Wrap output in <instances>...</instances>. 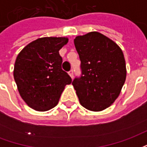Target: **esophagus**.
Instances as JSON below:
<instances>
[{"instance_id":"esophagus-1","label":"esophagus","mask_w":147,"mask_h":147,"mask_svg":"<svg viewBox=\"0 0 147 147\" xmlns=\"http://www.w3.org/2000/svg\"><path fill=\"white\" fill-rule=\"evenodd\" d=\"M68 74H69V76H71V79H73V77H74V74H73V70H71L69 72H68Z\"/></svg>"}]
</instances>
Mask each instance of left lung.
<instances>
[{
  "mask_svg": "<svg viewBox=\"0 0 147 147\" xmlns=\"http://www.w3.org/2000/svg\"><path fill=\"white\" fill-rule=\"evenodd\" d=\"M74 43L82 76L72 85L80 104L88 110H104L120 95L126 80L123 52L112 39L97 31L76 36Z\"/></svg>",
  "mask_w": 147,
  "mask_h": 147,
  "instance_id": "8db88e82",
  "label": "left lung"
}]
</instances>
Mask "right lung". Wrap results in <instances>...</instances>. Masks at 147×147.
<instances>
[{"label":"right lung","instance_id":"1","mask_svg":"<svg viewBox=\"0 0 147 147\" xmlns=\"http://www.w3.org/2000/svg\"><path fill=\"white\" fill-rule=\"evenodd\" d=\"M65 37H45L29 43L18 54L13 76L21 98L29 107L44 112L58 104L64 87L71 83L62 70L59 50Z\"/></svg>","mask_w":147,"mask_h":147}]
</instances>
